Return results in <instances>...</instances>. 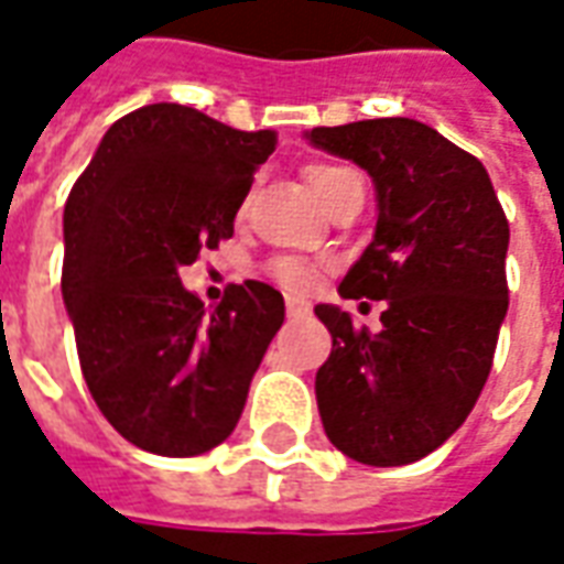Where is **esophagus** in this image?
Listing matches in <instances>:
<instances>
[{
    "label": "esophagus",
    "instance_id": "1",
    "mask_svg": "<svg viewBox=\"0 0 564 564\" xmlns=\"http://www.w3.org/2000/svg\"><path fill=\"white\" fill-rule=\"evenodd\" d=\"M285 306H289V315H291V318H297V315L306 313V303L297 301V297H289V303H285Z\"/></svg>",
    "mask_w": 564,
    "mask_h": 564
}]
</instances>
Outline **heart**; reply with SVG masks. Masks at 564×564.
Returning <instances> with one entry per match:
<instances>
[{"instance_id":"b5f03b06","label":"heart","mask_w":564,"mask_h":564,"mask_svg":"<svg viewBox=\"0 0 564 564\" xmlns=\"http://www.w3.org/2000/svg\"><path fill=\"white\" fill-rule=\"evenodd\" d=\"M349 175H352L349 170L327 166V163H313V166H306V182H310V187H313V194L318 197L322 206H325V199L330 197ZM270 273L291 291H310L315 282V267L303 261V258H275V261L270 263Z\"/></svg>"}]
</instances>
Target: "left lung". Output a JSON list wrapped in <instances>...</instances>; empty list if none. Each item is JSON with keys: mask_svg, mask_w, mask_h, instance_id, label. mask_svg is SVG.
<instances>
[{"mask_svg": "<svg viewBox=\"0 0 564 564\" xmlns=\"http://www.w3.org/2000/svg\"><path fill=\"white\" fill-rule=\"evenodd\" d=\"M306 139L373 178L377 230L339 294L386 301L373 334L334 303L315 306L334 339L315 373L318 416L355 462L410 465L462 429L492 370L505 209L486 166L413 118L315 127Z\"/></svg>", "mask_w": 564, "mask_h": 564, "instance_id": "8db88e82", "label": "left lung"}]
</instances>
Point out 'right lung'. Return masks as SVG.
<instances>
[{
  "label": "right lung",
  "instance_id": "right-lung-1",
  "mask_svg": "<svg viewBox=\"0 0 564 564\" xmlns=\"http://www.w3.org/2000/svg\"><path fill=\"white\" fill-rule=\"evenodd\" d=\"M273 130H234L178 102L115 121L63 209V303L87 389L121 437L154 455L215 449L237 429L285 322L267 282L206 310L178 270L234 237Z\"/></svg>",
  "mask_w": 564,
  "mask_h": 564
}]
</instances>
